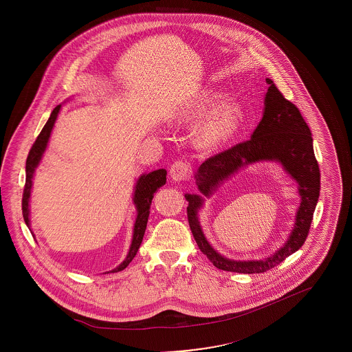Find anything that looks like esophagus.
<instances>
[{"label": "esophagus", "instance_id": "esophagus-1", "mask_svg": "<svg viewBox=\"0 0 352 352\" xmlns=\"http://www.w3.org/2000/svg\"><path fill=\"white\" fill-rule=\"evenodd\" d=\"M190 173H191L190 165L184 161H177L170 168V177L174 182L187 181L190 177Z\"/></svg>", "mask_w": 352, "mask_h": 352}]
</instances>
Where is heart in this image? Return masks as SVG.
<instances>
[{"label":"heart","mask_w":352,"mask_h":352,"mask_svg":"<svg viewBox=\"0 0 352 352\" xmlns=\"http://www.w3.org/2000/svg\"><path fill=\"white\" fill-rule=\"evenodd\" d=\"M223 91L204 89L187 108L188 118H204L197 128V142L203 148H218L231 141L245 121L244 108Z\"/></svg>","instance_id":"heart-1"}]
</instances>
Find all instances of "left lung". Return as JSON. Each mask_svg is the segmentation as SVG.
I'll list each match as a JSON object with an SVG mask.
<instances>
[{"label":"left lung","instance_id":"left-lung-1","mask_svg":"<svg viewBox=\"0 0 352 352\" xmlns=\"http://www.w3.org/2000/svg\"><path fill=\"white\" fill-rule=\"evenodd\" d=\"M267 83L269 87L264 100V113L251 140L206 160L195 173L197 184L201 194L209 197L240 168L256 162L273 160L278 162L298 182L302 203L295 227L283 248L264 261L241 262L227 259L210 247L197 218L204 196L186 194L188 224L199 250L217 268L227 272L264 273L298 251L307 237L318 203L320 173L314 155L310 128L302 118L300 109L292 101L285 99L272 79H267Z\"/></svg>","mask_w":352,"mask_h":352}]
</instances>
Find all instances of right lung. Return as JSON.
I'll return each instance as SVG.
<instances>
[{"label":"right lung","instance_id":"1","mask_svg":"<svg viewBox=\"0 0 352 352\" xmlns=\"http://www.w3.org/2000/svg\"><path fill=\"white\" fill-rule=\"evenodd\" d=\"M60 108H62V104H59L54 108L46 125L41 131L39 135L36 137L32 149L29 151L28 160H26V184H25L23 197H22V215H23V220H25L26 226L29 227V230H30L29 201H30V195H32L34 173H35V168H38V165H39V162H41V160H42V157L46 151L49 140H50L51 132H52V128L55 125L58 115L60 112ZM166 174H168V171L165 168H158V170H154V171H151L148 174H142L137 179L133 192V203L135 206V210H137V218L134 221L132 244H131V248H129V252H128L125 260L111 272H120V270L126 268L129 265V263L133 260L134 256L137 254V251H138V248L142 243L145 230H146L148 218H149V212H151V199L154 197V192L160 187H162L164 184H166Z\"/></svg>","mask_w":352,"mask_h":352}]
</instances>
